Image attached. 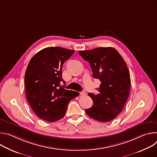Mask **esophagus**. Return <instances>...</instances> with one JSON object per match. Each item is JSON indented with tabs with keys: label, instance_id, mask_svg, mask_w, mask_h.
<instances>
[{
	"label": "esophagus",
	"instance_id": "34e87169",
	"mask_svg": "<svg viewBox=\"0 0 157 157\" xmlns=\"http://www.w3.org/2000/svg\"><path fill=\"white\" fill-rule=\"evenodd\" d=\"M79 94H80L81 96H85V95L86 94V93L85 92H84V91H81V92L79 93Z\"/></svg>",
	"mask_w": 157,
	"mask_h": 157
}]
</instances>
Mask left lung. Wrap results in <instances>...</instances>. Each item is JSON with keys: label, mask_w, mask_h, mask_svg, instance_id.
Here are the masks:
<instances>
[{"label": "left lung", "mask_w": 157, "mask_h": 157, "mask_svg": "<svg viewBox=\"0 0 157 157\" xmlns=\"http://www.w3.org/2000/svg\"><path fill=\"white\" fill-rule=\"evenodd\" d=\"M82 58L89 62L93 77L101 81L98 94L89 93L93 105L86 113L98 121L113 120L123 109L130 89V76L126 63L113 47H99L80 51Z\"/></svg>", "instance_id": "1"}]
</instances>
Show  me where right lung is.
I'll list each match as a JSON object with an SVG mask.
<instances>
[{"label": "right lung", "instance_id": "right-lung-1", "mask_svg": "<svg viewBox=\"0 0 157 157\" xmlns=\"http://www.w3.org/2000/svg\"><path fill=\"white\" fill-rule=\"evenodd\" d=\"M75 51L61 47H48L30 59L25 74L27 101L36 115L49 122L62 119L70 101L79 93L64 89L61 81L62 66Z\"/></svg>", "mask_w": 157, "mask_h": 157}]
</instances>
